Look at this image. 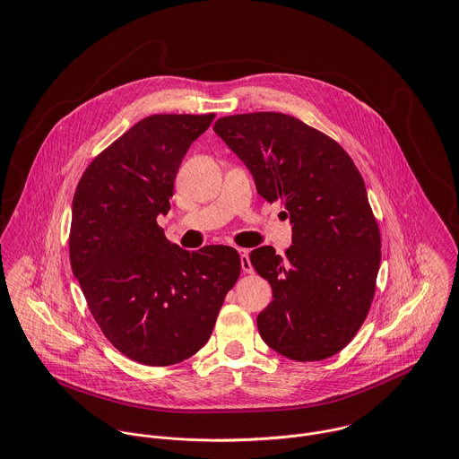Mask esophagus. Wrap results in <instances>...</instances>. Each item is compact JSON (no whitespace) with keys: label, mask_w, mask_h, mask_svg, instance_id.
<instances>
[{"label":"esophagus","mask_w":459,"mask_h":459,"mask_svg":"<svg viewBox=\"0 0 459 459\" xmlns=\"http://www.w3.org/2000/svg\"><path fill=\"white\" fill-rule=\"evenodd\" d=\"M238 253H240V263H242V270H244L246 273H255L253 263H251V260H249V251H246V249H238Z\"/></svg>","instance_id":"obj_1"}]
</instances>
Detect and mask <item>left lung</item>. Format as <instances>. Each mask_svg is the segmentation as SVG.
<instances>
[{"mask_svg": "<svg viewBox=\"0 0 459 459\" xmlns=\"http://www.w3.org/2000/svg\"><path fill=\"white\" fill-rule=\"evenodd\" d=\"M213 131L293 224L284 258L270 246L249 256L273 297L258 315L263 341L299 362L339 353L369 313L382 260L362 175L337 141L290 115L224 117Z\"/></svg>", "mask_w": 459, "mask_h": 459, "instance_id": "1", "label": "left lung"}]
</instances>
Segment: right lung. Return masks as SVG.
<instances>
[{
  "instance_id": "add662e5",
  "label": "right lung",
  "mask_w": 459,
  "mask_h": 459,
  "mask_svg": "<svg viewBox=\"0 0 459 459\" xmlns=\"http://www.w3.org/2000/svg\"><path fill=\"white\" fill-rule=\"evenodd\" d=\"M213 118H143L90 162L72 199L70 264L90 313L144 366H173L201 350L242 270L233 247L184 251L157 224L189 146Z\"/></svg>"
}]
</instances>
